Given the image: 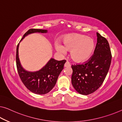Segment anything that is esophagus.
Listing matches in <instances>:
<instances>
[{
  "instance_id": "obj_1",
  "label": "esophagus",
  "mask_w": 122,
  "mask_h": 122,
  "mask_svg": "<svg viewBox=\"0 0 122 122\" xmlns=\"http://www.w3.org/2000/svg\"><path fill=\"white\" fill-rule=\"evenodd\" d=\"M64 66H65V67H71V65H70V62H69L68 61L66 62V63H65Z\"/></svg>"
}]
</instances>
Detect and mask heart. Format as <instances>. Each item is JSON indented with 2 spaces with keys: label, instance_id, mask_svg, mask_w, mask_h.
Returning a JSON list of instances; mask_svg holds the SVG:
<instances>
[{
  "label": "heart",
  "instance_id": "obj_1",
  "mask_svg": "<svg viewBox=\"0 0 122 122\" xmlns=\"http://www.w3.org/2000/svg\"><path fill=\"white\" fill-rule=\"evenodd\" d=\"M62 44L59 42L55 44L56 50L61 54H65L67 50H71V57L77 63H83L88 60L95 48L94 40L81 34H67L62 38Z\"/></svg>",
  "mask_w": 122,
  "mask_h": 122
}]
</instances>
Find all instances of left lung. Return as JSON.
Instances as JSON below:
<instances>
[{
	"label": "left lung",
	"instance_id": "8db88e82",
	"mask_svg": "<svg viewBox=\"0 0 122 122\" xmlns=\"http://www.w3.org/2000/svg\"><path fill=\"white\" fill-rule=\"evenodd\" d=\"M94 54L83 64L72 65V84L81 95H87L97 90L102 84L112 60L110 45L99 33Z\"/></svg>",
	"mask_w": 122,
	"mask_h": 122
}]
</instances>
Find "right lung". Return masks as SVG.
<instances>
[{"instance_id":"add662e5","label":"right lung","mask_w":122,"mask_h":122,"mask_svg":"<svg viewBox=\"0 0 122 122\" xmlns=\"http://www.w3.org/2000/svg\"><path fill=\"white\" fill-rule=\"evenodd\" d=\"M47 32L48 30H46L30 29L23 35L21 41L30 34L37 32L45 33ZM19 43L16 49V66L18 73L23 84L34 94L43 95L48 93L55 85L66 61L65 60L57 61L51 58L42 68L38 71H27L21 65L19 57Z\"/></svg>"}]
</instances>
